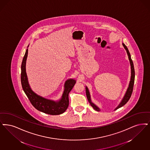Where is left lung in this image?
<instances>
[{"mask_svg":"<svg viewBox=\"0 0 150 150\" xmlns=\"http://www.w3.org/2000/svg\"><path fill=\"white\" fill-rule=\"evenodd\" d=\"M122 45H123L124 48L126 49L127 53V54H128V59H129V62H130L131 69V80H130V81H129V86H128V88L127 90L126 91V94H125V96L123 97V99L122 100V101L120 103V104L118 105V106L115 109V110H117V109L120 108V107H122V106H123L124 105H125L126 103L128 102V101L129 100V99H130V98H131V95H132V91H133L134 82V77H135V72H134V65H133V61H132V59H131V54L129 53V51H128V49L127 47V46H126V45H125L123 43H122ZM85 90H86V96H87V99H88L89 102L90 103L91 106L93 108H94L96 110V111H98V112L100 111V109L98 108L96 104H94L93 103L91 102V98H90V93H89V91L88 88L86 86V88H85Z\"/></svg>","mask_w":150,"mask_h":150,"instance_id":"1","label":"left lung"}]
</instances>
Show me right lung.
Here are the masks:
<instances>
[{
  "label": "right lung",
  "instance_id": "1",
  "mask_svg": "<svg viewBox=\"0 0 150 150\" xmlns=\"http://www.w3.org/2000/svg\"><path fill=\"white\" fill-rule=\"evenodd\" d=\"M28 56V49L26 50L21 65V84L25 94L29 99L32 105L39 111L50 115H59L66 111L68 108L69 100V94L72 90L76 80L69 79L64 85L65 89L61 99L55 102L40 96L30 89L25 71V64Z\"/></svg>",
  "mask_w": 150,
  "mask_h": 150
}]
</instances>
